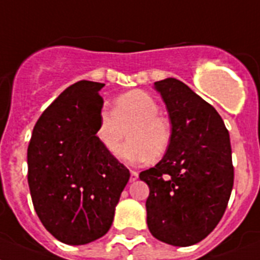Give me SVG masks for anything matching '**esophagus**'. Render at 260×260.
<instances>
[{
	"mask_svg": "<svg viewBox=\"0 0 260 260\" xmlns=\"http://www.w3.org/2000/svg\"><path fill=\"white\" fill-rule=\"evenodd\" d=\"M137 178H139V173L135 171H131V177H129V181L131 182H134V181H136Z\"/></svg>",
	"mask_w": 260,
	"mask_h": 260,
	"instance_id": "1",
	"label": "esophagus"
}]
</instances>
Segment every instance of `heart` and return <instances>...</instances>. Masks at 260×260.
I'll return each instance as SVG.
<instances>
[{"instance_id": "1", "label": "heart", "mask_w": 260, "mask_h": 260, "mask_svg": "<svg viewBox=\"0 0 260 260\" xmlns=\"http://www.w3.org/2000/svg\"><path fill=\"white\" fill-rule=\"evenodd\" d=\"M160 106L150 93L134 89L113 100L112 112L100 111L95 137L110 153H115L128 134V141L119 156L132 164L157 161L167 153L172 143L171 121L160 115Z\"/></svg>"}]
</instances>
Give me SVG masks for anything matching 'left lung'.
Returning a JSON list of instances; mask_svg holds the SVG:
<instances>
[{
	"mask_svg": "<svg viewBox=\"0 0 260 260\" xmlns=\"http://www.w3.org/2000/svg\"><path fill=\"white\" fill-rule=\"evenodd\" d=\"M173 137L156 167L140 173L149 186L147 223L158 241L191 246L208 237L228 208L234 184L230 136L223 120L181 80L154 83Z\"/></svg>",
	"mask_w": 260,
	"mask_h": 260,
	"instance_id": "left-lung-1",
	"label": "left lung"
}]
</instances>
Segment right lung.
I'll use <instances>...</instances> for the list:
<instances>
[{
  "label": "right lung",
  "instance_id": "obj_1",
  "mask_svg": "<svg viewBox=\"0 0 260 260\" xmlns=\"http://www.w3.org/2000/svg\"><path fill=\"white\" fill-rule=\"evenodd\" d=\"M104 83L80 80L50 104L27 148L32 205L52 237L86 245L110 230L129 171L95 137Z\"/></svg>",
  "mask_w": 260,
  "mask_h": 260
}]
</instances>
